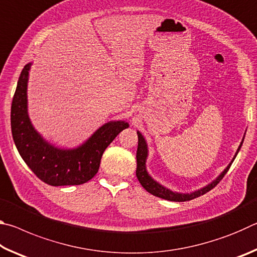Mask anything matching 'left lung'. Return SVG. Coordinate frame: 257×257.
I'll return each instance as SVG.
<instances>
[{"label": "left lung", "instance_id": "8db88e82", "mask_svg": "<svg viewBox=\"0 0 257 257\" xmlns=\"http://www.w3.org/2000/svg\"><path fill=\"white\" fill-rule=\"evenodd\" d=\"M137 135H138V147H137V169H136V176L138 181L141 182V185L144 187V188L149 191L150 194L154 195L156 197L167 199V201H171V202H186V201H190V199H194L201 195H204L207 193L208 190H211L213 187H215L217 184H219L220 180L224 177L225 173L228 172L229 168L231 167V164L233 162V160L236 159V156L238 154V152L240 151V147L243 143V138H245V135H243L242 141L240 143V145L237 149L236 154L231 160L227 168L217 176L214 180H212L210 184L205 185L202 188L196 189L194 191H190V193H180V191H175L169 189L168 187L163 186L162 184H160L159 181H156L153 177H152L149 171H147V167H146V162H147V158H149V145H147V142L145 137L143 136L142 133L137 130Z\"/></svg>", "mask_w": 257, "mask_h": 257}]
</instances>
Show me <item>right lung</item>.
Wrapping results in <instances>:
<instances>
[{"mask_svg": "<svg viewBox=\"0 0 257 257\" xmlns=\"http://www.w3.org/2000/svg\"><path fill=\"white\" fill-rule=\"evenodd\" d=\"M32 64L24 67L12 99L11 132L17 150L30 170L47 185L85 184L97 173L106 147L129 123L124 120L108 121L72 149L52 144L35 129L29 118L27 90Z\"/></svg>", "mask_w": 257, "mask_h": 257, "instance_id": "1", "label": "right lung"}]
</instances>
